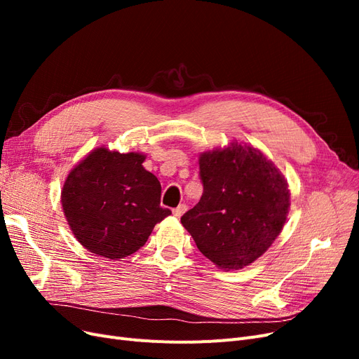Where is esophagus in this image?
Wrapping results in <instances>:
<instances>
[{"mask_svg":"<svg viewBox=\"0 0 359 359\" xmlns=\"http://www.w3.org/2000/svg\"><path fill=\"white\" fill-rule=\"evenodd\" d=\"M186 211H187V205H186V203H181V205H178L177 208L173 210L172 212H173V215L178 217V219H180V217H181L184 212H186Z\"/></svg>","mask_w":359,"mask_h":359,"instance_id":"34e87169","label":"esophagus"}]
</instances>
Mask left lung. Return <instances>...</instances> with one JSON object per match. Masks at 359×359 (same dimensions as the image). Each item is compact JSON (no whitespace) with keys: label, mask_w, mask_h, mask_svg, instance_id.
I'll use <instances>...</instances> for the list:
<instances>
[{"label":"left lung","mask_w":359,"mask_h":359,"mask_svg":"<svg viewBox=\"0 0 359 359\" xmlns=\"http://www.w3.org/2000/svg\"><path fill=\"white\" fill-rule=\"evenodd\" d=\"M199 169L202 198L181 217L182 226L215 266L253 264L286 223L287 181L259 149L238 142L205 151Z\"/></svg>","instance_id":"left-lung-1"}]
</instances>
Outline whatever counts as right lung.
Returning <instances> with one entry per match:
<instances>
[{"instance_id": "obj_1", "label": "right lung", "mask_w": 359, "mask_h": 359, "mask_svg": "<svg viewBox=\"0 0 359 359\" xmlns=\"http://www.w3.org/2000/svg\"><path fill=\"white\" fill-rule=\"evenodd\" d=\"M145 154L93 149L64 181L62 211L88 252L111 260L144 247L170 210L161 208V186L142 163Z\"/></svg>"}]
</instances>
